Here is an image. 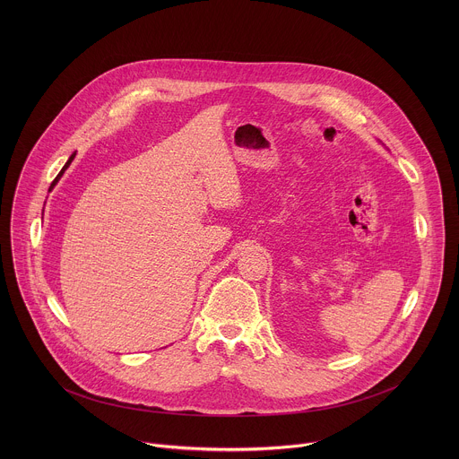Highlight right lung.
Instances as JSON below:
<instances>
[{
    "label": "right lung",
    "instance_id": "right-lung-1",
    "mask_svg": "<svg viewBox=\"0 0 459 459\" xmlns=\"http://www.w3.org/2000/svg\"><path fill=\"white\" fill-rule=\"evenodd\" d=\"M74 157H75V152H74V153H72V155H70V157H68V160H66L65 166H64V168H62V171H60V173H58V177H56V178H55V180H53V184H51V187H49V191H53V189H55V186H56V184H58V182H60V178H62V177H64V173H65L66 168H68V166H70V164H72V160H74Z\"/></svg>",
    "mask_w": 459,
    "mask_h": 459
}]
</instances>
